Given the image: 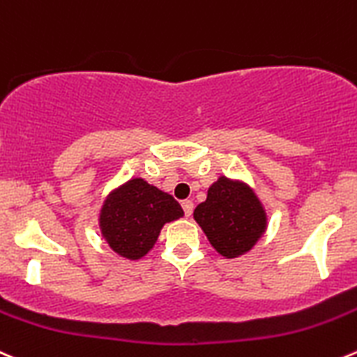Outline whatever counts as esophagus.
<instances>
[{
	"mask_svg": "<svg viewBox=\"0 0 357 357\" xmlns=\"http://www.w3.org/2000/svg\"><path fill=\"white\" fill-rule=\"evenodd\" d=\"M181 207H183V211H185L186 216H192V213H193V202H192V200H183Z\"/></svg>",
	"mask_w": 357,
	"mask_h": 357,
	"instance_id": "34e87169",
	"label": "esophagus"
}]
</instances>
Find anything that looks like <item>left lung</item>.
Masks as SVG:
<instances>
[{
  "label": "left lung",
  "instance_id": "left-lung-1",
  "mask_svg": "<svg viewBox=\"0 0 357 357\" xmlns=\"http://www.w3.org/2000/svg\"><path fill=\"white\" fill-rule=\"evenodd\" d=\"M193 220L225 258H238L255 248L266 231V213L255 190L242 179L220 176L207 199L193 211Z\"/></svg>",
  "mask_w": 357,
  "mask_h": 357
}]
</instances>
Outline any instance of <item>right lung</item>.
Instances as JSON below:
<instances>
[{
	"instance_id": "add662e5",
	"label": "right lung",
	"mask_w": 357,
	"mask_h": 357,
	"mask_svg": "<svg viewBox=\"0 0 357 357\" xmlns=\"http://www.w3.org/2000/svg\"><path fill=\"white\" fill-rule=\"evenodd\" d=\"M183 216L174 197L143 178H130L106 195L99 230L116 255L137 261L153 249L164 225Z\"/></svg>"
}]
</instances>
